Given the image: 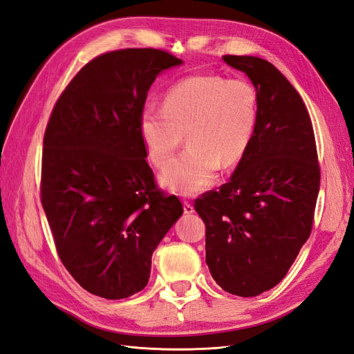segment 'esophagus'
Wrapping results in <instances>:
<instances>
[{"mask_svg": "<svg viewBox=\"0 0 354 354\" xmlns=\"http://www.w3.org/2000/svg\"><path fill=\"white\" fill-rule=\"evenodd\" d=\"M183 209H185V214H192L195 211V208H194V205H192L190 202H187V201H185L183 202Z\"/></svg>", "mask_w": 354, "mask_h": 354, "instance_id": "esophagus-1", "label": "esophagus"}]
</instances>
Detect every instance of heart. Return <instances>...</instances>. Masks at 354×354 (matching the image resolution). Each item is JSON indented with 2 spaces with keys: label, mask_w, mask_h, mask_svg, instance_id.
I'll list each match as a JSON object with an SVG mask.
<instances>
[{
  "label": "heart",
  "mask_w": 354,
  "mask_h": 354,
  "mask_svg": "<svg viewBox=\"0 0 354 354\" xmlns=\"http://www.w3.org/2000/svg\"><path fill=\"white\" fill-rule=\"evenodd\" d=\"M257 113L259 99L250 82L196 73L176 82L165 93L164 106H143L138 133L159 168L169 162L186 134L189 146L167 167L162 183L194 196L216 180L220 164L238 162L248 151Z\"/></svg>",
  "instance_id": "1"
}]
</instances>
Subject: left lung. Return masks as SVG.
Returning <instances> with one entry per match:
<instances>
[{"label": "left lung", "mask_w": 354, "mask_h": 354, "mask_svg": "<svg viewBox=\"0 0 354 354\" xmlns=\"http://www.w3.org/2000/svg\"><path fill=\"white\" fill-rule=\"evenodd\" d=\"M255 87L248 151L227 183L195 201L205 260L224 291L255 297L279 283L312 233L320 185L313 125L303 99L270 62L223 56Z\"/></svg>", "instance_id": "1"}]
</instances>
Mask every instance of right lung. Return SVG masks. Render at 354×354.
I'll return each mask as SVG.
<instances>
[{
	"instance_id": "right-lung-1",
	"label": "right lung",
	"mask_w": 354,
	"mask_h": 354,
	"mask_svg": "<svg viewBox=\"0 0 354 354\" xmlns=\"http://www.w3.org/2000/svg\"><path fill=\"white\" fill-rule=\"evenodd\" d=\"M156 48L116 50L68 84L44 134L41 202L63 266L108 299L147 285L152 254L183 214L155 183L138 115L158 75L181 65Z\"/></svg>"
}]
</instances>
